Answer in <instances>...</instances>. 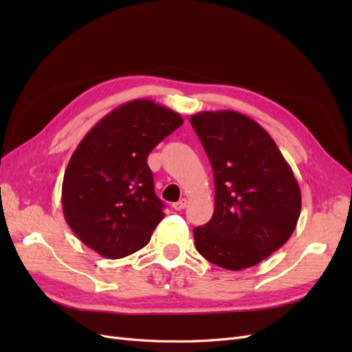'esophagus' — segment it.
I'll use <instances>...</instances> for the list:
<instances>
[{"instance_id": "1", "label": "esophagus", "mask_w": 352, "mask_h": 352, "mask_svg": "<svg viewBox=\"0 0 352 352\" xmlns=\"http://www.w3.org/2000/svg\"><path fill=\"white\" fill-rule=\"evenodd\" d=\"M186 204H188V199H186V198H180L177 202H173L172 207H173L176 211H180V210H184V208L186 207Z\"/></svg>"}]
</instances>
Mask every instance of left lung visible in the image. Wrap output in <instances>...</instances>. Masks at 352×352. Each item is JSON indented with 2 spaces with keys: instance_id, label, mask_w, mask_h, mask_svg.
Returning <instances> with one entry per match:
<instances>
[{
  "instance_id": "obj_1",
  "label": "left lung",
  "mask_w": 352,
  "mask_h": 352,
  "mask_svg": "<svg viewBox=\"0 0 352 352\" xmlns=\"http://www.w3.org/2000/svg\"><path fill=\"white\" fill-rule=\"evenodd\" d=\"M190 124L214 176V212L194 229L198 252L228 270L252 267L294 233L301 190L278 145L251 117L232 110L201 111Z\"/></svg>"
}]
</instances>
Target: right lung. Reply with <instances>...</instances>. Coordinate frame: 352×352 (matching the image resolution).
<instances>
[{
  "label": "right lung",
  "mask_w": 352,
  "mask_h": 352,
  "mask_svg": "<svg viewBox=\"0 0 352 352\" xmlns=\"http://www.w3.org/2000/svg\"><path fill=\"white\" fill-rule=\"evenodd\" d=\"M182 123L179 113L142 98L122 104L85 135L66 167L61 204L88 248L114 260L150 242L164 206L146 158Z\"/></svg>",
  "instance_id": "obj_1"
}]
</instances>
